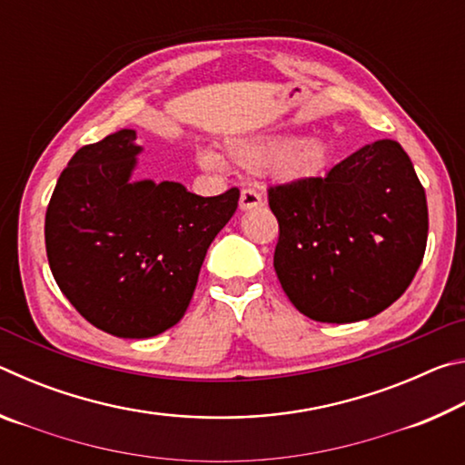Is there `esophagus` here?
Wrapping results in <instances>:
<instances>
[{"mask_svg": "<svg viewBox=\"0 0 465 465\" xmlns=\"http://www.w3.org/2000/svg\"><path fill=\"white\" fill-rule=\"evenodd\" d=\"M262 207V196L258 194L256 191H252V188H243L242 194H240V209L242 211H252V209H258Z\"/></svg>", "mask_w": 465, "mask_h": 465, "instance_id": "esophagus-1", "label": "esophagus"}]
</instances>
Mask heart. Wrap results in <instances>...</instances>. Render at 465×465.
<instances>
[{"mask_svg": "<svg viewBox=\"0 0 465 465\" xmlns=\"http://www.w3.org/2000/svg\"><path fill=\"white\" fill-rule=\"evenodd\" d=\"M225 157L246 170H269L281 184H297L318 176L330 162V145L324 137H291L287 133H254L225 143ZM204 168H217L219 160L209 152L199 153Z\"/></svg>", "mask_w": 465, "mask_h": 465, "instance_id": "b5f03b06", "label": "heart"}]
</instances>
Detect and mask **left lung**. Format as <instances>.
I'll use <instances>...</instances> for the list:
<instances>
[{
    "label": "left lung",
    "instance_id": "left-lung-1",
    "mask_svg": "<svg viewBox=\"0 0 465 465\" xmlns=\"http://www.w3.org/2000/svg\"><path fill=\"white\" fill-rule=\"evenodd\" d=\"M279 222L274 271L291 303L316 322L373 318L422 262L427 194L398 141L363 145L328 172L269 191Z\"/></svg>",
    "mask_w": 465,
    "mask_h": 465
}]
</instances>
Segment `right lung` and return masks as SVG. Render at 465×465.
Listing matches in <instances>:
<instances>
[{"label": "right lung", "mask_w": 465, "mask_h": 465, "mask_svg": "<svg viewBox=\"0 0 465 465\" xmlns=\"http://www.w3.org/2000/svg\"><path fill=\"white\" fill-rule=\"evenodd\" d=\"M141 152L133 129L77 149L45 217L63 295L119 338H152L184 316L211 242L240 201L238 188L199 196L170 180H133Z\"/></svg>", "instance_id": "right-lung-1"}]
</instances>
